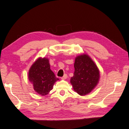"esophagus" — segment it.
<instances>
[{
	"label": "esophagus",
	"mask_w": 129,
	"mask_h": 129,
	"mask_svg": "<svg viewBox=\"0 0 129 129\" xmlns=\"http://www.w3.org/2000/svg\"><path fill=\"white\" fill-rule=\"evenodd\" d=\"M67 78V75L66 74H65L64 75V76H62V77L61 78V79H62V80H65V79H66Z\"/></svg>",
	"instance_id": "obj_1"
}]
</instances>
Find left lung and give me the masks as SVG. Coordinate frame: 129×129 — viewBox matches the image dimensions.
Returning <instances> with one entry per match:
<instances>
[{
  "label": "left lung",
  "mask_w": 129,
  "mask_h": 129,
  "mask_svg": "<svg viewBox=\"0 0 129 129\" xmlns=\"http://www.w3.org/2000/svg\"><path fill=\"white\" fill-rule=\"evenodd\" d=\"M75 72L70 79L74 91L83 96L92 91L99 80V70L94 62L86 54L76 57Z\"/></svg>",
  "instance_id": "left-lung-1"
}]
</instances>
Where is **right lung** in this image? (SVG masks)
<instances>
[{
  "mask_svg": "<svg viewBox=\"0 0 129 129\" xmlns=\"http://www.w3.org/2000/svg\"><path fill=\"white\" fill-rule=\"evenodd\" d=\"M29 80L38 94L44 96L53 89L54 84L59 79L50 69L48 59L41 58L35 61L29 71Z\"/></svg>",
  "mask_w": 129,
  "mask_h": 129,
  "instance_id": "right-lung-1",
  "label": "right lung"
}]
</instances>
